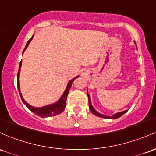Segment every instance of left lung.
I'll list each match as a JSON object with an SVG mask.
<instances>
[{"label": "left lung", "instance_id": "obj_1", "mask_svg": "<svg viewBox=\"0 0 156 156\" xmlns=\"http://www.w3.org/2000/svg\"><path fill=\"white\" fill-rule=\"evenodd\" d=\"M87 94H88V93H87ZM88 98H89V109H90L91 112L95 116H98V117H102V118H105V119H117V118H119L121 116H122L123 114H125L127 112H128V110L126 111H124V112H119V113H117V114H114V115L112 116V117H107V116H105V115H103V114H100V113H98L97 111H95V109L92 107V103H91V99H90V96L88 94Z\"/></svg>", "mask_w": 156, "mask_h": 156}]
</instances>
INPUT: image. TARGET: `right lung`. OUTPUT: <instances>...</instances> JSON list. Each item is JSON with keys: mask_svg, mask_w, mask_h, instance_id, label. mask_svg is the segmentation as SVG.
I'll list each match as a JSON object with an SVG mask.
<instances>
[{"mask_svg": "<svg viewBox=\"0 0 156 156\" xmlns=\"http://www.w3.org/2000/svg\"><path fill=\"white\" fill-rule=\"evenodd\" d=\"M33 37L34 36H32L31 38L30 39L28 42H27L26 48H25L24 51L26 49V48L28 47V45L29 44L30 42H31L32 38H33ZM21 65H22V61H21L20 63L18 73H17V88H18L20 95L21 99H22V101L24 103V104L26 105V106L28 107V108H29L32 112H34L35 114H37V115H38V116H39V117H41L42 118L48 117H52V116H55V115H58V114H61V113H62L64 110V108H65L66 101H67V95H68V94H69V89H70V88H71V86H72L73 80L76 79V78H78V76H77L75 78H73V79L69 80V83H68V84H67V88H66V90L64 91L63 95L62 96V98H60V100L57 102V103H54V104L46 105V106H44V107H41V108H35V107L31 106V105H30L28 103H26V102L25 101V100L23 99L22 94H21V93H20V83H19V76H20V71Z\"/></svg>", "mask_w": 156, "mask_h": 156, "instance_id": "1", "label": "right lung"}]
</instances>
